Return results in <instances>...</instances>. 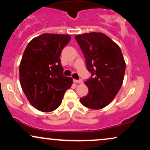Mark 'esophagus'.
I'll list each match as a JSON object with an SVG mask.
<instances>
[{"label":"esophagus","mask_w":150,"mask_h":150,"mask_svg":"<svg viewBox=\"0 0 150 150\" xmlns=\"http://www.w3.org/2000/svg\"><path fill=\"white\" fill-rule=\"evenodd\" d=\"M73 82H75V83H77V84H82L83 83V81H82V80H74Z\"/></svg>","instance_id":"esophagus-1"}]
</instances>
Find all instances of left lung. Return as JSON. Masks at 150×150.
<instances>
[{
  "label": "left lung",
  "instance_id": "1",
  "mask_svg": "<svg viewBox=\"0 0 150 150\" xmlns=\"http://www.w3.org/2000/svg\"><path fill=\"white\" fill-rule=\"evenodd\" d=\"M92 77L85 81L87 96L80 98L83 106L101 109L114 99L123 85L125 62L118 44L106 34L90 32L75 36Z\"/></svg>",
  "mask_w": 150,
  "mask_h": 150
}]
</instances>
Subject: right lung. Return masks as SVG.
<instances>
[{"label":"right lung","instance_id":"add662e5","mask_svg":"<svg viewBox=\"0 0 150 150\" xmlns=\"http://www.w3.org/2000/svg\"><path fill=\"white\" fill-rule=\"evenodd\" d=\"M68 34L45 33L30 41L20 64V81L28 101L43 112L56 110L73 79L63 75L60 56Z\"/></svg>","mask_w":150,"mask_h":150}]
</instances>
